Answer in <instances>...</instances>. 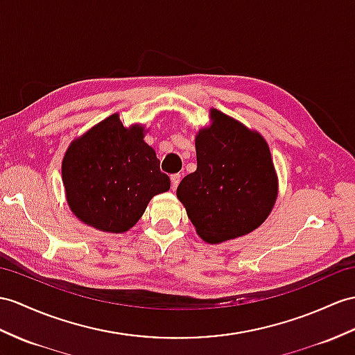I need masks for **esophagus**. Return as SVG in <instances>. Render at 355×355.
I'll use <instances>...</instances> for the list:
<instances>
[{
  "mask_svg": "<svg viewBox=\"0 0 355 355\" xmlns=\"http://www.w3.org/2000/svg\"><path fill=\"white\" fill-rule=\"evenodd\" d=\"M170 180H171V189H173V191H175V189L179 185V182H180V175H171Z\"/></svg>",
  "mask_w": 355,
  "mask_h": 355,
  "instance_id": "34e87169",
  "label": "esophagus"
}]
</instances>
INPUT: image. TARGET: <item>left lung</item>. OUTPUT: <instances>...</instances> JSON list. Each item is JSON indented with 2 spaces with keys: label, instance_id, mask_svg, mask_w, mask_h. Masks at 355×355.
Masks as SVG:
<instances>
[{
  "label": "left lung",
  "instance_id": "left-lung-1",
  "mask_svg": "<svg viewBox=\"0 0 355 355\" xmlns=\"http://www.w3.org/2000/svg\"><path fill=\"white\" fill-rule=\"evenodd\" d=\"M211 125L196 134L197 170L176 196L205 243L244 236L271 214L279 179L270 146L254 129L211 108Z\"/></svg>",
  "mask_w": 355,
  "mask_h": 355
}]
</instances>
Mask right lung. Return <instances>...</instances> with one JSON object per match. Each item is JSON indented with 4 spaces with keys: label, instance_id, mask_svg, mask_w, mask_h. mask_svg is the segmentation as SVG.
<instances>
[{
    "label": "right lung",
    "instance_id": "obj_1",
    "mask_svg": "<svg viewBox=\"0 0 355 355\" xmlns=\"http://www.w3.org/2000/svg\"><path fill=\"white\" fill-rule=\"evenodd\" d=\"M143 125L123 126L119 112L69 144L62 162L66 200L75 217L101 232L123 233L141 218L170 178L144 141Z\"/></svg>",
    "mask_w": 355,
    "mask_h": 355
}]
</instances>
